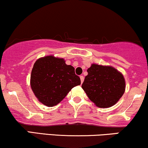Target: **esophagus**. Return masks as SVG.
Listing matches in <instances>:
<instances>
[{"mask_svg":"<svg viewBox=\"0 0 148 148\" xmlns=\"http://www.w3.org/2000/svg\"><path fill=\"white\" fill-rule=\"evenodd\" d=\"M80 79H81V83H83V81H84V76H80Z\"/></svg>","mask_w":148,"mask_h":148,"instance_id":"34e87169","label":"esophagus"}]
</instances>
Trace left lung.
<instances>
[{"label":"left lung","instance_id":"obj_1","mask_svg":"<svg viewBox=\"0 0 148 148\" xmlns=\"http://www.w3.org/2000/svg\"><path fill=\"white\" fill-rule=\"evenodd\" d=\"M82 88L97 107L108 108L123 95L125 81L121 72L110 65L92 64L87 70Z\"/></svg>","mask_w":148,"mask_h":148}]
</instances>
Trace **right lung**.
Returning <instances> with one entry per match:
<instances>
[{"label":"right lung","mask_w":148,"mask_h":148,"mask_svg":"<svg viewBox=\"0 0 148 148\" xmlns=\"http://www.w3.org/2000/svg\"><path fill=\"white\" fill-rule=\"evenodd\" d=\"M81 85L79 76L63 58L49 55L36 60L30 77L31 88L37 99L45 106L58 104L74 87Z\"/></svg>","instance_id":"right-lung-1"}]
</instances>
